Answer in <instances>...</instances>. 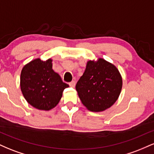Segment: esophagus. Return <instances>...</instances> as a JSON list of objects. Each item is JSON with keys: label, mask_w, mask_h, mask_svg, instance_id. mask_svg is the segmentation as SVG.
<instances>
[{"label": "esophagus", "mask_w": 154, "mask_h": 154, "mask_svg": "<svg viewBox=\"0 0 154 154\" xmlns=\"http://www.w3.org/2000/svg\"><path fill=\"white\" fill-rule=\"evenodd\" d=\"M75 85H76V82H75V80L72 81V82L69 83V86H70V87L75 88Z\"/></svg>", "instance_id": "esophagus-1"}]
</instances>
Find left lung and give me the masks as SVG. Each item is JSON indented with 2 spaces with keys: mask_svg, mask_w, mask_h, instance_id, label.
Masks as SVG:
<instances>
[{
  "mask_svg": "<svg viewBox=\"0 0 154 154\" xmlns=\"http://www.w3.org/2000/svg\"><path fill=\"white\" fill-rule=\"evenodd\" d=\"M122 88V77L113 63L98 58L90 60L76 85L79 99L88 110L100 112L117 100Z\"/></svg>",
  "mask_w": 154,
  "mask_h": 154,
  "instance_id": "left-lung-1",
  "label": "left lung"
}]
</instances>
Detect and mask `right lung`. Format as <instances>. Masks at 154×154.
Here are the masks:
<instances>
[{"label": "right lung", "instance_id": "right-lung-1", "mask_svg": "<svg viewBox=\"0 0 154 154\" xmlns=\"http://www.w3.org/2000/svg\"><path fill=\"white\" fill-rule=\"evenodd\" d=\"M53 60L38 58L22 68L20 76L21 91L25 100L39 110L49 111L59 103L63 90L69 85L63 82L52 69Z\"/></svg>", "mask_w": 154, "mask_h": 154}]
</instances>
